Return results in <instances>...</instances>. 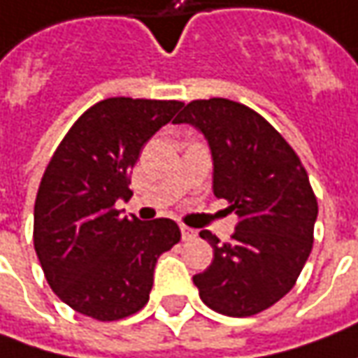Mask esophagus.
Here are the masks:
<instances>
[{
  "label": "esophagus",
  "instance_id": "obj_1",
  "mask_svg": "<svg viewBox=\"0 0 358 358\" xmlns=\"http://www.w3.org/2000/svg\"><path fill=\"white\" fill-rule=\"evenodd\" d=\"M180 231H182V240H184V241H188V240H192V238H196V231H194L192 228H188V226H184V224L180 226Z\"/></svg>",
  "mask_w": 358,
  "mask_h": 358
}]
</instances>
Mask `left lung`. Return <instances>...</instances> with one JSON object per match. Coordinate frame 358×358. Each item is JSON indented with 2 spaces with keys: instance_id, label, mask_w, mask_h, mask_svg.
<instances>
[{
  "instance_id": "obj_1",
  "label": "left lung",
  "mask_w": 358,
  "mask_h": 358,
  "mask_svg": "<svg viewBox=\"0 0 358 358\" xmlns=\"http://www.w3.org/2000/svg\"><path fill=\"white\" fill-rule=\"evenodd\" d=\"M174 122L202 132L214 160V194L240 222L214 248L194 285L210 309L228 317L262 313L287 295L313 248L317 198L299 156L262 115L229 99L192 101Z\"/></svg>"
}]
</instances>
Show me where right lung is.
I'll return each instance as SVG.
<instances>
[{
	"instance_id": "obj_1",
	"label": "right lung",
	"mask_w": 358,
	"mask_h": 358,
	"mask_svg": "<svg viewBox=\"0 0 358 358\" xmlns=\"http://www.w3.org/2000/svg\"><path fill=\"white\" fill-rule=\"evenodd\" d=\"M184 103L113 96L85 110L45 168L33 214V245L63 303L96 321L141 311L156 259L180 241L168 217H120L142 146Z\"/></svg>"
}]
</instances>
